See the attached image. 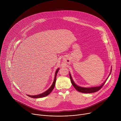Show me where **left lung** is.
Listing matches in <instances>:
<instances>
[{
	"instance_id": "obj_1",
	"label": "left lung",
	"mask_w": 121,
	"mask_h": 121,
	"mask_svg": "<svg viewBox=\"0 0 121 121\" xmlns=\"http://www.w3.org/2000/svg\"><path fill=\"white\" fill-rule=\"evenodd\" d=\"M111 70H112V69H111ZM110 75H109V76H110ZM69 76H70V78L72 84L74 86V87L76 89V90H77L78 91H79L80 92L86 93H94V92L98 91H99L103 87V86L104 85V84L105 83L106 80L108 79V78H107V79L105 80V81H104V83H103L102 84H101L100 86H98V87H91V88H83V87H79V86H77L75 83V82L73 81V79H72V78H71L70 74H69Z\"/></svg>"
}]
</instances>
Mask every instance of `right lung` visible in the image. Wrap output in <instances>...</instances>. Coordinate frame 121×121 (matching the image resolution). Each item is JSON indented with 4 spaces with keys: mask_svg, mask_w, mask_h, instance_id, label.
Wrapping results in <instances>:
<instances>
[{
    "mask_svg": "<svg viewBox=\"0 0 121 121\" xmlns=\"http://www.w3.org/2000/svg\"><path fill=\"white\" fill-rule=\"evenodd\" d=\"M59 68H58L56 70V73H55V79H54V81L52 84V85L51 87L47 90L46 91H45L44 92L42 93V94H39V95H34V96H31V95H27L29 97H30V98H43V97H45L47 95H48L53 90V89H54V87L55 86V84H56V75H57V73H58V71H59Z\"/></svg>",
    "mask_w": 121,
    "mask_h": 121,
    "instance_id": "add662e5",
    "label": "right lung"
}]
</instances>
